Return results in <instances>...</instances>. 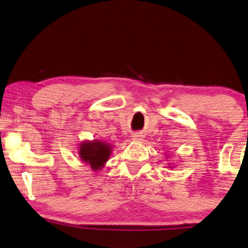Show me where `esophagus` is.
Returning a JSON list of instances; mask_svg holds the SVG:
<instances>
[{"label":"esophagus","instance_id":"esophagus-1","mask_svg":"<svg viewBox=\"0 0 248 248\" xmlns=\"http://www.w3.org/2000/svg\"><path fill=\"white\" fill-rule=\"evenodd\" d=\"M133 137H135V139H137V140L140 139V136H133Z\"/></svg>","mask_w":248,"mask_h":248}]
</instances>
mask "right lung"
Listing matches in <instances>:
<instances>
[{
  "mask_svg": "<svg viewBox=\"0 0 248 248\" xmlns=\"http://www.w3.org/2000/svg\"><path fill=\"white\" fill-rule=\"evenodd\" d=\"M111 148L107 143L100 141H93V142H84L79 147V158L90 164L93 171L104 167L106 161L109 159Z\"/></svg>",
  "mask_w": 248,
  "mask_h": 248,
  "instance_id": "obj_1",
  "label": "right lung"
}]
</instances>
